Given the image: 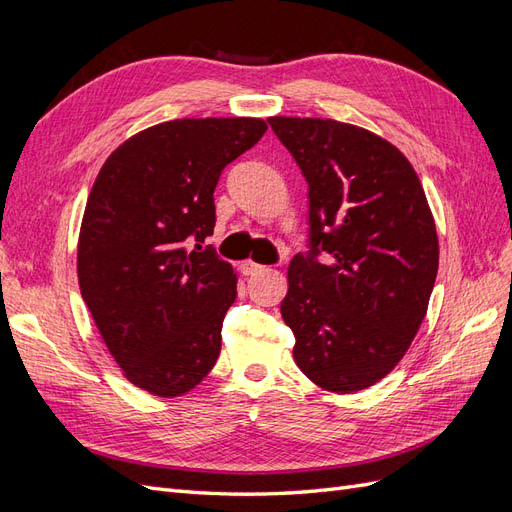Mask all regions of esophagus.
Segmentation results:
<instances>
[{"mask_svg": "<svg viewBox=\"0 0 512 512\" xmlns=\"http://www.w3.org/2000/svg\"><path fill=\"white\" fill-rule=\"evenodd\" d=\"M239 269H241V273H243V275H252V273L260 271V269H262V265H258V262H254V260H243L241 265H239Z\"/></svg>", "mask_w": 512, "mask_h": 512, "instance_id": "34e87169", "label": "esophagus"}]
</instances>
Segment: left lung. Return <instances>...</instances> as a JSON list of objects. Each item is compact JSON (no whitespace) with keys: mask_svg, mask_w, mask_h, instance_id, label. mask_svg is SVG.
I'll use <instances>...</instances> for the list:
<instances>
[{"mask_svg":"<svg viewBox=\"0 0 512 512\" xmlns=\"http://www.w3.org/2000/svg\"><path fill=\"white\" fill-rule=\"evenodd\" d=\"M267 121L309 185V252L292 258L282 301L294 363L324 391H363L395 369L427 314L440 252L423 185L365 128Z\"/></svg>","mask_w":512,"mask_h":512,"instance_id":"8db88e82","label":"left lung"}]
</instances>
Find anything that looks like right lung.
<instances>
[{
  "mask_svg": "<svg viewBox=\"0 0 512 512\" xmlns=\"http://www.w3.org/2000/svg\"><path fill=\"white\" fill-rule=\"evenodd\" d=\"M254 117L175 119L119 145L96 177L79 235V286L134 386L188 393L213 369L237 275L211 245L222 170L252 149Z\"/></svg>",
  "mask_w": 512,
  "mask_h": 512,
  "instance_id": "right-lung-1",
  "label": "right lung"
}]
</instances>
